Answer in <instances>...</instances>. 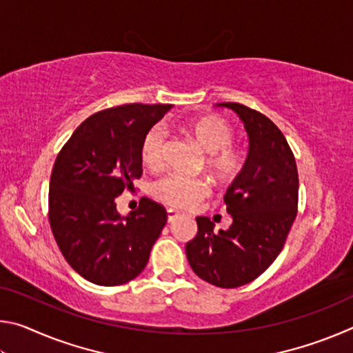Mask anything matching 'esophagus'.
<instances>
[{
  "mask_svg": "<svg viewBox=\"0 0 353 353\" xmlns=\"http://www.w3.org/2000/svg\"><path fill=\"white\" fill-rule=\"evenodd\" d=\"M166 214H168V223H174V221L179 218V213L176 210H172V208H170V210L166 212Z\"/></svg>",
  "mask_w": 353,
  "mask_h": 353,
  "instance_id": "34e87169",
  "label": "esophagus"
}]
</instances>
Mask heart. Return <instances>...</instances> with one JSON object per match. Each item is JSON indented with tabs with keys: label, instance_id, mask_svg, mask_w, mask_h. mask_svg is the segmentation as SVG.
<instances>
[{
	"label": "heart",
	"instance_id": "obj_1",
	"mask_svg": "<svg viewBox=\"0 0 353 353\" xmlns=\"http://www.w3.org/2000/svg\"><path fill=\"white\" fill-rule=\"evenodd\" d=\"M187 132L205 154L204 165L219 181H229L243 168L244 157L240 149L232 146L235 132L229 123L216 115L191 119ZM166 149V130L155 126L148 130L141 141V162L148 168L157 170L163 165ZM154 196L166 205L191 210L210 193V185L204 179L168 176L154 185Z\"/></svg>",
	"mask_w": 353,
	"mask_h": 353
}]
</instances>
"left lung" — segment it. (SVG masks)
<instances>
[{
	"mask_svg": "<svg viewBox=\"0 0 353 353\" xmlns=\"http://www.w3.org/2000/svg\"><path fill=\"white\" fill-rule=\"evenodd\" d=\"M218 105L244 123L248 159L224 196L232 225L213 232L212 221L198 216V234L185 252L196 276L219 288H238L261 276L282 252L297 214L299 176L288 141L270 118L238 103Z\"/></svg>",
	"mask_w": 353,
	"mask_h": 353,
	"instance_id": "left-lung-1",
	"label": "left lung"
}]
</instances>
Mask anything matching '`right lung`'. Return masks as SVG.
Returning a JSON list of instances; mask_svg holds the SVG:
<instances>
[{
  "label": "right lung",
  "mask_w": 353,
  "mask_h": 353,
  "mask_svg": "<svg viewBox=\"0 0 353 353\" xmlns=\"http://www.w3.org/2000/svg\"><path fill=\"white\" fill-rule=\"evenodd\" d=\"M171 104L101 110L59 152L50 181V225L65 260L88 282L128 283L145 270L166 224L163 205L141 198L123 216L115 198L141 177V141Z\"/></svg>",
  "instance_id": "1"
}]
</instances>
